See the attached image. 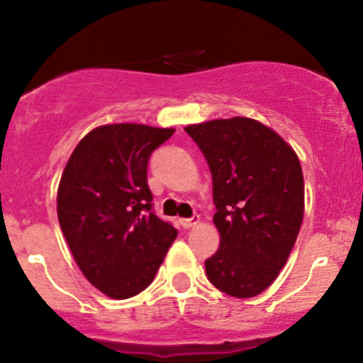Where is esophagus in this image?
I'll return each mask as SVG.
<instances>
[{
    "label": "esophagus",
    "instance_id": "1",
    "mask_svg": "<svg viewBox=\"0 0 363 363\" xmlns=\"http://www.w3.org/2000/svg\"><path fill=\"white\" fill-rule=\"evenodd\" d=\"M199 222V216L198 215H194V216H191V218H181L179 220V223L182 225V228H189V227H194L196 223Z\"/></svg>",
    "mask_w": 363,
    "mask_h": 363
}]
</instances>
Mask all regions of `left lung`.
Segmentation results:
<instances>
[{
	"mask_svg": "<svg viewBox=\"0 0 363 363\" xmlns=\"http://www.w3.org/2000/svg\"><path fill=\"white\" fill-rule=\"evenodd\" d=\"M186 133L213 179L222 239L205 261L208 280L232 297H256L277 280L301 230V162L281 136L249 118L191 124Z\"/></svg>",
	"mask_w": 363,
	"mask_h": 363,
	"instance_id": "obj_1",
	"label": "left lung"
}]
</instances>
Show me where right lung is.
Wrapping results in <instances>:
<instances>
[{
    "mask_svg": "<svg viewBox=\"0 0 363 363\" xmlns=\"http://www.w3.org/2000/svg\"><path fill=\"white\" fill-rule=\"evenodd\" d=\"M170 128L107 124L73 150L57 189V218L78 268L111 298H129L155 278L177 230L153 211L147 170Z\"/></svg>",
    "mask_w": 363,
    "mask_h": 363,
    "instance_id": "1",
    "label": "right lung"
}]
</instances>
